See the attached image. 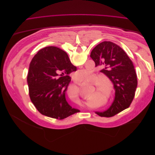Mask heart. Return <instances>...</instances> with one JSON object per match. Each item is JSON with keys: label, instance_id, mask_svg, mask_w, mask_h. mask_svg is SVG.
Listing matches in <instances>:
<instances>
[{"label": "heart", "instance_id": "obj_1", "mask_svg": "<svg viewBox=\"0 0 155 155\" xmlns=\"http://www.w3.org/2000/svg\"><path fill=\"white\" fill-rule=\"evenodd\" d=\"M93 74H92L91 72H89L86 71V70H79L78 71L76 75V79L77 81H78L79 82H82V81H88L91 79V78H92ZM96 76H94L91 81L93 82L96 79ZM96 87L98 91H100L101 92H102L104 94L108 95L109 94V92L107 89L102 85V84L100 83V81H97L96 82ZM92 96H93V92L91 93L89 97L91 98H89L87 101V105L88 106H92V104L94 100V97H92ZM70 99L71 100V101H72L74 103H79V101H80V98H79V90L78 88L75 89V91L70 94Z\"/></svg>", "mask_w": 155, "mask_h": 155}]
</instances>
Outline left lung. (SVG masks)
Segmentation results:
<instances>
[{"label": "left lung", "instance_id": "1", "mask_svg": "<svg viewBox=\"0 0 155 155\" xmlns=\"http://www.w3.org/2000/svg\"><path fill=\"white\" fill-rule=\"evenodd\" d=\"M91 58L96 67L109 78L116 90L114 101L109 109L96 114L107 118L114 116L129 108L134 99L138 82L133 63L120 46L110 41L96 46Z\"/></svg>", "mask_w": 155, "mask_h": 155}]
</instances>
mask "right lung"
<instances>
[{"label": "right lung", "mask_w": 155, "mask_h": 155, "mask_svg": "<svg viewBox=\"0 0 155 155\" xmlns=\"http://www.w3.org/2000/svg\"><path fill=\"white\" fill-rule=\"evenodd\" d=\"M76 71L67 54L55 46L38 51L30 63L27 76L31 101L40 113L52 118L63 120L79 112L66 100L65 92L71 78Z\"/></svg>", "instance_id": "right-lung-1"}]
</instances>
